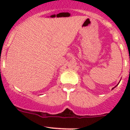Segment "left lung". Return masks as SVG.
I'll return each mask as SVG.
<instances>
[{
	"label": "left lung",
	"instance_id": "8db88e82",
	"mask_svg": "<svg viewBox=\"0 0 130 130\" xmlns=\"http://www.w3.org/2000/svg\"><path fill=\"white\" fill-rule=\"evenodd\" d=\"M115 87H113V88H112V89H114V88H115Z\"/></svg>",
	"mask_w": 130,
	"mask_h": 130
}]
</instances>
